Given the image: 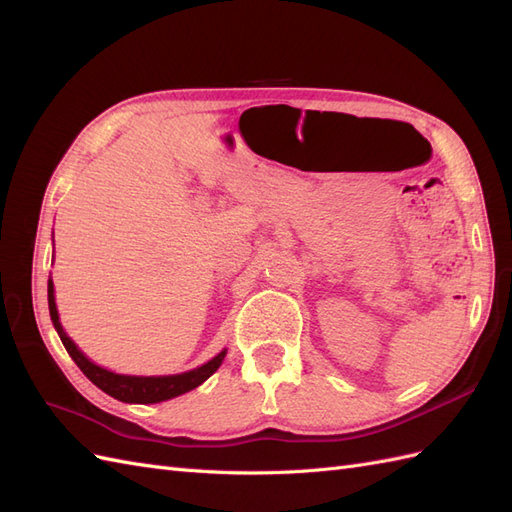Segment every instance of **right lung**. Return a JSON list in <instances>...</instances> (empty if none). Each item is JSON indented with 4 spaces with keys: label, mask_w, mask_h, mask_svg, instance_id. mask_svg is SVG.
I'll return each mask as SVG.
<instances>
[{
    "label": "right lung",
    "mask_w": 512,
    "mask_h": 512,
    "mask_svg": "<svg viewBox=\"0 0 512 512\" xmlns=\"http://www.w3.org/2000/svg\"><path fill=\"white\" fill-rule=\"evenodd\" d=\"M49 312H51V320L53 327L61 337V344L68 350V354L72 356V361L81 367L83 374L94 382L98 389H102L106 395H111L119 401H126V404H158V401H166L173 399L177 395L188 393L196 386L203 384L213 371H218V367L222 365L226 350H222L218 356L205 365H200L192 371H185V374H177V376H123V374H113L96 363H91L87 356L76 348V344L66 335L64 327L59 322V314H57V305H55V290H53V282L49 280Z\"/></svg>",
    "instance_id": "obj_1"
}]
</instances>
